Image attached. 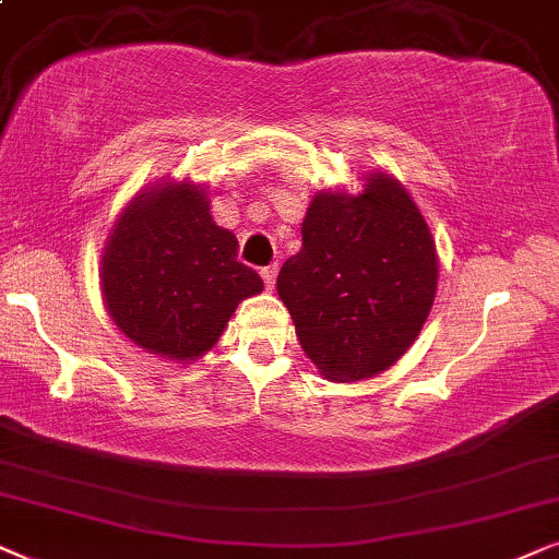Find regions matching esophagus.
I'll use <instances>...</instances> for the list:
<instances>
[{
	"instance_id": "obj_1",
	"label": "esophagus",
	"mask_w": 559,
	"mask_h": 559,
	"mask_svg": "<svg viewBox=\"0 0 559 559\" xmlns=\"http://www.w3.org/2000/svg\"><path fill=\"white\" fill-rule=\"evenodd\" d=\"M275 275H278V267H275V265L260 267V278L265 281V286H267V288H273V284H275Z\"/></svg>"
}]
</instances>
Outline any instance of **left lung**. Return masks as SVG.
<instances>
[{"instance_id":"8db88e82","label":"left lung","mask_w":559,"mask_h":559,"mask_svg":"<svg viewBox=\"0 0 559 559\" xmlns=\"http://www.w3.org/2000/svg\"><path fill=\"white\" fill-rule=\"evenodd\" d=\"M301 250L278 296L304 353L330 381L391 368L419 337L437 294V250L419 206L389 174L357 197L322 191L301 222Z\"/></svg>"}]
</instances>
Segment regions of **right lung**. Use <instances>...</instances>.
Masks as SVG:
<instances>
[{"mask_svg": "<svg viewBox=\"0 0 559 559\" xmlns=\"http://www.w3.org/2000/svg\"><path fill=\"white\" fill-rule=\"evenodd\" d=\"M109 317L135 345L197 360L263 278L237 260V237L214 225L204 186L166 181L119 214L102 255Z\"/></svg>", "mask_w": 559, "mask_h": 559, "instance_id": "1", "label": "right lung"}]
</instances>
